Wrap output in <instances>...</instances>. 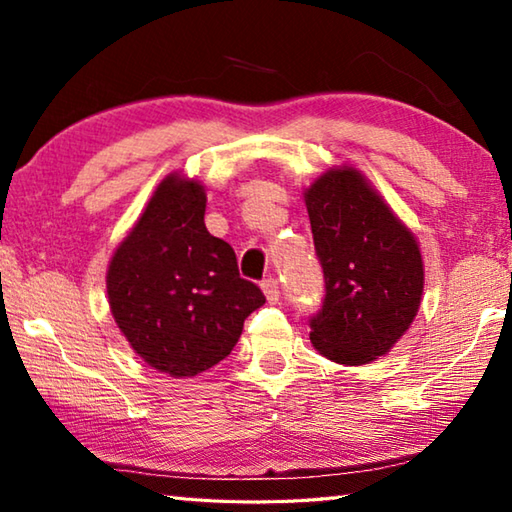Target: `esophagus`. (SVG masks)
<instances>
[{
	"label": "esophagus",
	"mask_w": 512,
	"mask_h": 512,
	"mask_svg": "<svg viewBox=\"0 0 512 512\" xmlns=\"http://www.w3.org/2000/svg\"><path fill=\"white\" fill-rule=\"evenodd\" d=\"M262 291L268 302L280 300V284H277L275 277H266V280H262Z\"/></svg>",
	"instance_id": "34e87169"
}]
</instances>
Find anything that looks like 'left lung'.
<instances>
[{
	"instance_id": "left-lung-1",
	"label": "left lung",
	"mask_w": 512,
	"mask_h": 512,
	"mask_svg": "<svg viewBox=\"0 0 512 512\" xmlns=\"http://www.w3.org/2000/svg\"><path fill=\"white\" fill-rule=\"evenodd\" d=\"M305 203L325 280L323 305L309 316L311 343L336 363H370L418 314V244L354 169L327 171L307 189Z\"/></svg>"
}]
</instances>
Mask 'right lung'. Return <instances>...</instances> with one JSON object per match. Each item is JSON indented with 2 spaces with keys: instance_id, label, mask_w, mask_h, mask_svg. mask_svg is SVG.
<instances>
[{
  "instance_id": "right-lung-1",
  "label": "right lung",
  "mask_w": 512,
  "mask_h": 512,
  "mask_svg": "<svg viewBox=\"0 0 512 512\" xmlns=\"http://www.w3.org/2000/svg\"><path fill=\"white\" fill-rule=\"evenodd\" d=\"M203 216L205 189L169 176L108 268L119 329L151 368L171 377H194L223 361L244 320L266 302Z\"/></svg>"
}]
</instances>
